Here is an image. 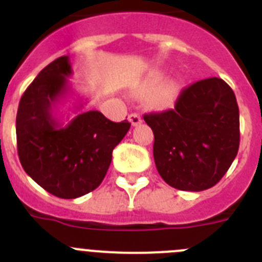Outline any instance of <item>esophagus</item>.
<instances>
[{
    "mask_svg": "<svg viewBox=\"0 0 262 262\" xmlns=\"http://www.w3.org/2000/svg\"><path fill=\"white\" fill-rule=\"evenodd\" d=\"M128 120L131 122V124L133 126H138V124H140L143 122L142 117L139 114H136V113H133V114H129L128 115Z\"/></svg>",
    "mask_w": 262,
    "mask_h": 262,
    "instance_id": "esophagus-1",
    "label": "esophagus"
}]
</instances>
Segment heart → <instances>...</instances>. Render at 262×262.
<instances>
[{"label": "heart", "instance_id": "obj_1", "mask_svg": "<svg viewBox=\"0 0 262 262\" xmlns=\"http://www.w3.org/2000/svg\"><path fill=\"white\" fill-rule=\"evenodd\" d=\"M163 73L154 72L139 85L140 94H150L149 103L157 108H165L172 106L180 92V84L176 80H165L163 82Z\"/></svg>", "mask_w": 262, "mask_h": 262}]
</instances>
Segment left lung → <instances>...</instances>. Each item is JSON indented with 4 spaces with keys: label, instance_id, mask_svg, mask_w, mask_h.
I'll list each match as a JSON object with an SVG mask.
<instances>
[{
    "label": "left lung",
    "instance_id": "obj_1",
    "mask_svg": "<svg viewBox=\"0 0 262 262\" xmlns=\"http://www.w3.org/2000/svg\"><path fill=\"white\" fill-rule=\"evenodd\" d=\"M144 120L155 135L157 172L178 190L216 185L239 151V106L222 78L196 81L182 90L174 108L145 114Z\"/></svg>",
    "mask_w": 262,
    "mask_h": 262
}]
</instances>
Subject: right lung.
<instances>
[{
    "mask_svg": "<svg viewBox=\"0 0 262 262\" xmlns=\"http://www.w3.org/2000/svg\"><path fill=\"white\" fill-rule=\"evenodd\" d=\"M71 76L69 56L41 69L23 93L15 120L18 156L25 172L64 200L85 195L101 185L113 149L131 127L128 120L115 123L96 110L81 113L62 126L53 111L68 94Z\"/></svg>",
    "mask_w": 262,
    "mask_h": 262,
    "instance_id": "add662e5",
    "label": "right lung"
}]
</instances>
